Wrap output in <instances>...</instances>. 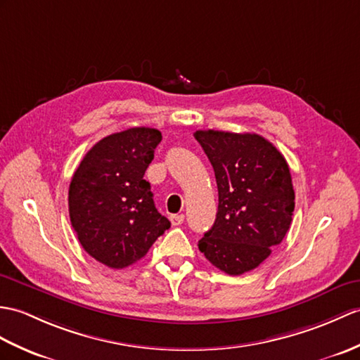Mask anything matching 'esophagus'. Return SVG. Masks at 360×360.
Instances as JSON below:
<instances>
[{
    "label": "esophagus",
    "mask_w": 360,
    "mask_h": 360,
    "mask_svg": "<svg viewBox=\"0 0 360 360\" xmlns=\"http://www.w3.org/2000/svg\"><path fill=\"white\" fill-rule=\"evenodd\" d=\"M170 221L173 225H181L184 222V214H172Z\"/></svg>",
    "instance_id": "esophagus-1"
}]
</instances>
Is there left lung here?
<instances>
[{
    "instance_id": "left-lung-1",
    "label": "left lung",
    "mask_w": 360,
    "mask_h": 360,
    "mask_svg": "<svg viewBox=\"0 0 360 360\" xmlns=\"http://www.w3.org/2000/svg\"><path fill=\"white\" fill-rule=\"evenodd\" d=\"M210 160L219 205L213 227L198 242L216 269L239 276L256 269L285 238L295 190L285 158L256 133L198 130Z\"/></svg>"
}]
</instances>
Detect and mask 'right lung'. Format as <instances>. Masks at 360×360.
<instances>
[{"instance_id": "add662e5", "label": "right lung", "mask_w": 360, "mask_h": 360, "mask_svg": "<svg viewBox=\"0 0 360 360\" xmlns=\"http://www.w3.org/2000/svg\"><path fill=\"white\" fill-rule=\"evenodd\" d=\"M160 130L133 127L91 147L69 187V214L82 248L110 269L144 257L170 221L156 210L144 173L153 161Z\"/></svg>"}]
</instances>
